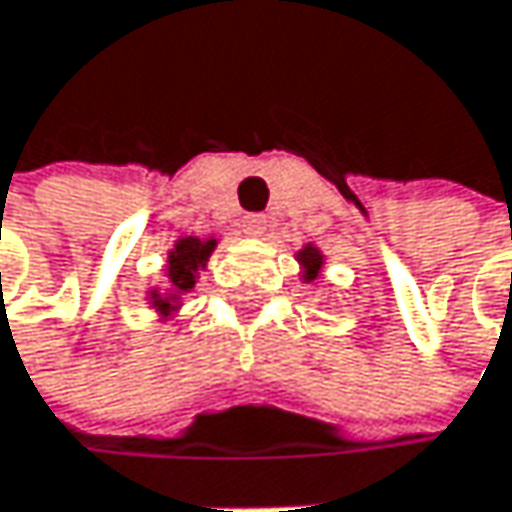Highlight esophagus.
Instances as JSON below:
<instances>
[{
    "mask_svg": "<svg viewBox=\"0 0 512 512\" xmlns=\"http://www.w3.org/2000/svg\"><path fill=\"white\" fill-rule=\"evenodd\" d=\"M241 229H244L247 235H253V238H256V235H262V232L268 229V221H265L262 215H247V218L241 221Z\"/></svg>",
    "mask_w": 512,
    "mask_h": 512,
    "instance_id": "esophagus-1",
    "label": "esophagus"
}]
</instances>
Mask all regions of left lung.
Here are the masks:
<instances>
[{
  "instance_id": "1",
  "label": "left lung",
  "mask_w": 512,
  "mask_h": 512,
  "mask_svg": "<svg viewBox=\"0 0 512 512\" xmlns=\"http://www.w3.org/2000/svg\"><path fill=\"white\" fill-rule=\"evenodd\" d=\"M294 259H297V265H300V280L303 283H321L324 280V265H327V259H324V253H321V247L318 244H303L297 253H294Z\"/></svg>"
}]
</instances>
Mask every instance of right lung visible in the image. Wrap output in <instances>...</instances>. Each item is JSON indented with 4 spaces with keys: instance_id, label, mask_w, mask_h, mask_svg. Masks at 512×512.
Listing matches in <instances>:
<instances>
[{
    "instance_id": "right-lung-1",
    "label": "right lung",
    "mask_w": 512,
    "mask_h": 512,
    "mask_svg": "<svg viewBox=\"0 0 512 512\" xmlns=\"http://www.w3.org/2000/svg\"><path fill=\"white\" fill-rule=\"evenodd\" d=\"M221 238L209 235V238H197V235H182L176 238V244L167 250V262H164V286L150 288L147 291V303L150 309H156L161 321H173L185 303V294L194 291L200 271H206L209 256L215 253Z\"/></svg>"
}]
</instances>
